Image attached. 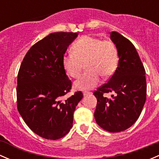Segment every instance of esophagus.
<instances>
[{
    "label": "esophagus",
    "instance_id": "34e87169",
    "mask_svg": "<svg viewBox=\"0 0 159 159\" xmlns=\"http://www.w3.org/2000/svg\"><path fill=\"white\" fill-rule=\"evenodd\" d=\"M91 94H92V93H91V92H88V91H84V92H83V95H84V96L91 95Z\"/></svg>",
    "mask_w": 159,
    "mask_h": 159
}]
</instances>
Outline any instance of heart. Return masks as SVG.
<instances>
[{
	"label": "heart",
	"instance_id": "obj_1",
	"mask_svg": "<svg viewBox=\"0 0 159 159\" xmlns=\"http://www.w3.org/2000/svg\"><path fill=\"white\" fill-rule=\"evenodd\" d=\"M71 51L62 57V66L67 75L78 78L84 63L87 70L75 82L78 89H93L100 82V75L108 78L117 68L118 53L113 43L108 40L83 36L72 45Z\"/></svg>",
	"mask_w": 159,
	"mask_h": 159
}]
</instances>
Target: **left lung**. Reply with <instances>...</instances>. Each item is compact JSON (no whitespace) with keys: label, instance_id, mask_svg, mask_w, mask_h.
I'll return each instance as SVG.
<instances>
[{"label":"left lung","instance_id":"obj_1","mask_svg":"<svg viewBox=\"0 0 159 159\" xmlns=\"http://www.w3.org/2000/svg\"><path fill=\"white\" fill-rule=\"evenodd\" d=\"M118 55V64L108 83L94 92L97 98L94 118L110 132H120L131 127L140 116L146 100L145 70L132 43L116 31L110 33ZM115 92L111 99L105 93Z\"/></svg>","mask_w":159,"mask_h":159}]
</instances>
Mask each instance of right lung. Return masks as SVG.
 Segmentation results:
<instances>
[{
	"label": "right lung",
	"mask_w": 159,
	"mask_h": 159,
	"mask_svg": "<svg viewBox=\"0 0 159 159\" xmlns=\"http://www.w3.org/2000/svg\"><path fill=\"white\" fill-rule=\"evenodd\" d=\"M78 33H51L30 48L17 75V110L38 135L57 140L73 126V114L82 99L81 91L66 100L71 81L62 66V57Z\"/></svg>",
	"instance_id": "obj_1"
}]
</instances>
